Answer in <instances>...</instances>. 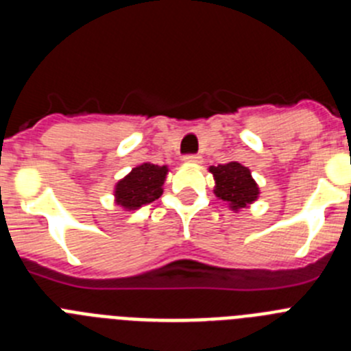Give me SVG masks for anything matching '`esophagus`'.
I'll return each instance as SVG.
<instances>
[{"label": "esophagus", "mask_w": 351, "mask_h": 351, "mask_svg": "<svg viewBox=\"0 0 351 351\" xmlns=\"http://www.w3.org/2000/svg\"><path fill=\"white\" fill-rule=\"evenodd\" d=\"M184 161H188V163H202V156L200 154H186Z\"/></svg>", "instance_id": "34e87169"}]
</instances>
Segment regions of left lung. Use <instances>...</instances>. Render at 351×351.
Listing matches in <instances>:
<instances>
[{"mask_svg": "<svg viewBox=\"0 0 351 351\" xmlns=\"http://www.w3.org/2000/svg\"><path fill=\"white\" fill-rule=\"evenodd\" d=\"M210 172L216 181V190L221 200L230 204L232 209H241L247 204L255 202L258 197V186L251 178L250 169L243 167L237 161H230L225 165L210 167Z\"/></svg>", "mask_w": 351, "mask_h": 351, "instance_id": "8db88e82", "label": "left lung"}]
</instances>
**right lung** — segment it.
Instances as JSON below:
<instances>
[{"instance_id": "1", "label": "right lung", "mask_w": 351, "mask_h": 351, "mask_svg": "<svg viewBox=\"0 0 351 351\" xmlns=\"http://www.w3.org/2000/svg\"><path fill=\"white\" fill-rule=\"evenodd\" d=\"M167 167L144 163L133 169L123 181L116 186V202L125 209H138L154 202L163 193Z\"/></svg>"}]
</instances>
